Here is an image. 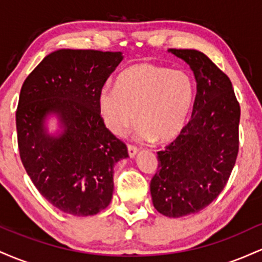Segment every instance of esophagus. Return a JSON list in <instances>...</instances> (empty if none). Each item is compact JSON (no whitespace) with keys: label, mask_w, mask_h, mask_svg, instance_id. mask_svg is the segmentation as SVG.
I'll use <instances>...</instances> for the list:
<instances>
[{"label":"esophagus","mask_w":262,"mask_h":262,"mask_svg":"<svg viewBox=\"0 0 262 262\" xmlns=\"http://www.w3.org/2000/svg\"><path fill=\"white\" fill-rule=\"evenodd\" d=\"M137 152H138L137 146L130 145V144H129V145H128V154H129V156H130V158H134V156L137 155Z\"/></svg>","instance_id":"obj_1"}]
</instances>
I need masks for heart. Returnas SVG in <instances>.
I'll use <instances>...</instances> for the list:
<instances>
[{
    "label": "heart",
    "instance_id": "b5f03b06",
    "mask_svg": "<svg viewBox=\"0 0 262 262\" xmlns=\"http://www.w3.org/2000/svg\"><path fill=\"white\" fill-rule=\"evenodd\" d=\"M196 100V83L188 73L144 62L119 74L116 89L98 95V111L111 133L121 137L134 124L141 140L169 143L185 128Z\"/></svg>",
    "mask_w": 262,
    "mask_h": 262
}]
</instances>
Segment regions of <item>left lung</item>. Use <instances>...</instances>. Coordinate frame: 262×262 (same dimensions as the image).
<instances>
[{
  "label": "left lung",
  "mask_w": 262,
  "mask_h": 262,
  "mask_svg": "<svg viewBox=\"0 0 262 262\" xmlns=\"http://www.w3.org/2000/svg\"><path fill=\"white\" fill-rule=\"evenodd\" d=\"M169 52L192 69L197 93L191 121L158 151L150 192L159 213L179 218L206 208L227 185L239 151L240 106L229 77L208 56L193 49Z\"/></svg>",
  "instance_id": "obj_1"
}]
</instances>
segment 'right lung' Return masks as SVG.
Segmentation results:
<instances>
[{"instance_id":"obj_1","label":"right lung","mask_w":262,"mask_h":262,"mask_svg":"<svg viewBox=\"0 0 262 262\" xmlns=\"http://www.w3.org/2000/svg\"><path fill=\"white\" fill-rule=\"evenodd\" d=\"M123 56L121 52L60 49L47 55L23 82L16 111L19 156L45 200L79 217L100 213L113 193V166L127 145L104 125L98 95ZM63 132L49 136L48 114Z\"/></svg>"}]
</instances>
